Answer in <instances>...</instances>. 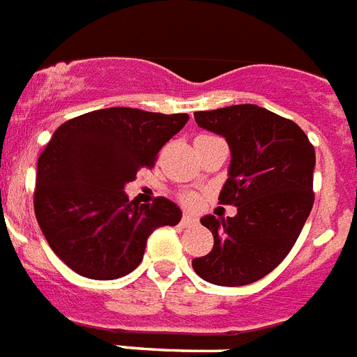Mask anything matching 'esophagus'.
<instances>
[{
  "label": "esophagus",
  "instance_id": "obj_1",
  "mask_svg": "<svg viewBox=\"0 0 357 357\" xmlns=\"http://www.w3.org/2000/svg\"><path fill=\"white\" fill-rule=\"evenodd\" d=\"M181 224L183 226H192V224H196V218L190 215V213H185L183 218H181Z\"/></svg>",
  "mask_w": 357,
  "mask_h": 357
}]
</instances>
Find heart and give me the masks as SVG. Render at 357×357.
Wrapping results in <instances>:
<instances>
[{
  "mask_svg": "<svg viewBox=\"0 0 357 357\" xmlns=\"http://www.w3.org/2000/svg\"><path fill=\"white\" fill-rule=\"evenodd\" d=\"M181 200H183L185 206H195L196 202H198V198H196L195 195H183L181 196Z\"/></svg>",
  "mask_w": 357,
  "mask_h": 357,
  "instance_id": "heart-1",
  "label": "heart"
}]
</instances>
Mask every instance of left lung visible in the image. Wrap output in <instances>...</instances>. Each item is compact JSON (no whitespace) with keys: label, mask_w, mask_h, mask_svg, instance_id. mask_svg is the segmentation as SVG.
Segmentation results:
<instances>
[{"label":"left lung","mask_w":357,"mask_h":357,"mask_svg":"<svg viewBox=\"0 0 357 357\" xmlns=\"http://www.w3.org/2000/svg\"><path fill=\"white\" fill-rule=\"evenodd\" d=\"M195 120L228 142L231 162L218 200L237 215L202 218L215 244L192 268L215 285H248L285 259L310 217L315 148L293 120L252 103L198 111Z\"/></svg>","instance_id":"8db88e82"}]
</instances>
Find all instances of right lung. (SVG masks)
<instances>
[{
    "label": "right lung",
    "mask_w": 357,
    "mask_h": 357,
    "mask_svg": "<svg viewBox=\"0 0 357 357\" xmlns=\"http://www.w3.org/2000/svg\"><path fill=\"white\" fill-rule=\"evenodd\" d=\"M189 114L111 107L81 114L53 133L36 165L35 215L52 250L79 276L116 280L135 271L159 226L181 209L167 198L139 206L123 187L181 131Z\"/></svg>",
    "instance_id": "1"
}]
</instances>
